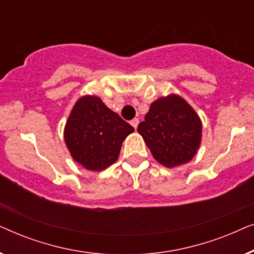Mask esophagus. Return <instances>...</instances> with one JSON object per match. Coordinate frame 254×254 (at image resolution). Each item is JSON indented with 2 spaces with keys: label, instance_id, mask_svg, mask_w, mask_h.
Returning a JSON list of instances; mask_svg holds the SVG:
<instances>
[{
  "label": "esophagus",
  "instance_id": "esophagus-1",
  "mask_svg": "<svg viewBox=\"0 0 254 254\" xmlns=\"http://www.w3.org/2000/svg\"><path fill=\"white\" fill-rule=\"evenodd\" d=\"M138 123H140V121H138L137 118H135V119H133V120L130 121V125H131V126H133V127L135 128V129H136L137 126H138Z\"/></svg>",
  "mask_w": 254,
  "mask_h": 254
}]
</instances>
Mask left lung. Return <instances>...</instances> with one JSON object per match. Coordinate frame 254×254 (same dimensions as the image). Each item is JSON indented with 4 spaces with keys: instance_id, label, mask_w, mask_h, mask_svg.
<instances>
[{
    "instance_id": "8db88e82",
    "label": "left lung",
    "mask_w": 254,
    "mask_h": 254,
    "mask_svg": "<svg viewBox=\"0 0 254 254\" xmlns=\"http://www.w3.org/2000/svg\"><path fill=\"white\" fill-rule=\"evenodd\" d=\"M202 125L182 97L170 95L150 105L137 131L158 163L168 168L185 164L200 147Z\"/></svg>"
}]
</instances>
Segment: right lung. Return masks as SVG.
<instances>
[{
    "mask_svg": "<svg viewBox=\"0 0 254 254\" xmlns=\"http://www.w3.org/2000/svg\"><path fill=\"white\" fill-rule=\"evenodd\" d=\"M133 131L102 99L85 96L68 118L64 141L76 162L91 171H102L117 161L124 140Z\"/></svg>",
    "mask_w": 254,
    "mask_h": 254,
    "instance_id": "add662e5",
    "label": "right lung"
}]
</instances>
